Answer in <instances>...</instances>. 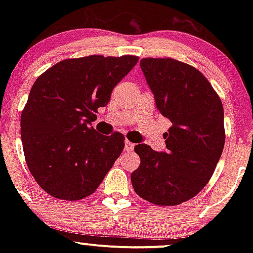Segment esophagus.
I'll list each match as a JSON object with an SVG mask.
<instances>
[{
    "instance_id": "esophagus-1",
    "label": "esophagus",
    "mask_w": 253,
    "mask_h": 253,
    "mask_svg": "<svg viewBox=\"0 0 253 253\" xmlns=\"http://www.w3.org/2000/svg\"><path fill=\"white\" fill-rule=\"evenodd\" d=\"M133 149H134V144L130 143L128 140L125 141V150H126L127 152H130V151H133Z\"/></svg>"
}]
</instances>
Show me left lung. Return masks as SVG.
Returning a JSON list of instances; mask_svg holds the SVG:
<instances>
[{"instance_id": "obj_1", "label": "left lung", "mask_w": 253, "mask_h": 253, "mask_svg": "<svg viewBox=\"0 0 253 253\" xmlns=\"http://www.w3.org/2000/svg\"><path fill=\"white\" fill-rule=\"evenodd\" d=\"M140 68L156 107L171 121L167 150L135 145L140 165L130 173L135 193L158 206L188 201L213 175L225 145L221 100L197 69L171 58H144Z\"/></svg>"}]
</instances>
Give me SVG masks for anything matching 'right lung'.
Wrapping results in <instances>:
<instances>
[{"mask_svg": "<svg viewBox=\"0 0 253 253\" xmlns=\"http://www.w3.org/2000/svg\"><path fill=\"white\" fill-rule=\"evenodd\" d=\"M135 56H89L57 63L38 77L21 114L26 163L38 184L57 199L94 193L123 152L121 133L91 127Z\"/></svg>", "mask_w": 253, "mask_h": 253, "instance_id": "add662e5", "label": "right lung"}]
</instances>
